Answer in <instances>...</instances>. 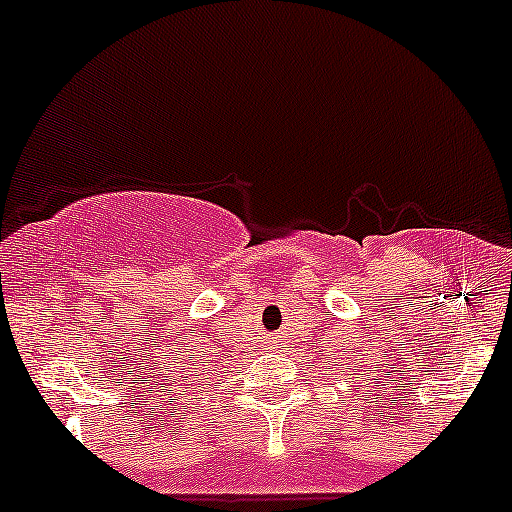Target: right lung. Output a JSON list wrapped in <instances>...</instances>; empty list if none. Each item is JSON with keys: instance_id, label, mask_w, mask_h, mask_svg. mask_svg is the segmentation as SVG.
I'll use <instances>...</instances> for the list:
<instances>
[{"instance_id": "right-lung-1", "label": "right lung", "mask_w": 512, "mask_h": 512, "mask_svg": "<svg viewBox=\"0 0 512 512\" xmlns=\"http://www.w3.org/2000/svg\"><path fill=\"white\" fill-rule=\"evenodd\" d=\"M189 359H194V356H189Z\"/></svg>"}]
</instances>
